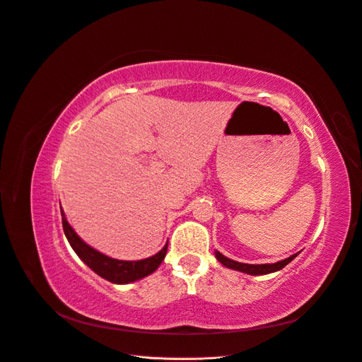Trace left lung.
<instances>
[{"mask_svg":"<svg viewBox=\"0 0 362 362\" xmlns=\"http://www.w3.org/2000/svg\"><path fill=\"white\" fill-rule=\"evenodd\" d=\"M215 254H216V259L219 260V263H223L226 267H230V269H235V271H239V272L250 274V275H264V274L276 272L279 269H283L286 264H288L298 255V254H293V255H290L288 259L272 263V264H247V263H239V262H235L231 259H227L226 255H223L218 251Z\"/></svg>","mask_w":362,"mask_h":362,"instance_id":"1","label":"left lung"}]
</instances>
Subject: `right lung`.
Instances as JSON below:
<instances>
[{"mask_svg":"<svg viewBox=\"0 0 362 362\" xmlns=\"http://www.w3.org/2000/svg\"><path fill=\"white\" fill-rule=\"evenodd\" d=\"M62 216H63L62 223H63L64 235L69 243H71V247L74 248V251L78 254V257L83 260L91 271H95L99 276L108 279V281L114 284H127V283L136 281V279H141L150 275L151 272H155L158 269V266L162 263V260L165 259L168 242L158 254L151 255V257L144 260L123 262V260L111 259L108 255H105L96 251L95 248L88 247V245L76 235L74 228L69 226L63 211H62Z\"/></svg>","mask_w":362,"mask_h":362,"instance_id":"add662e5","label":"right lung"}]
</instances>
